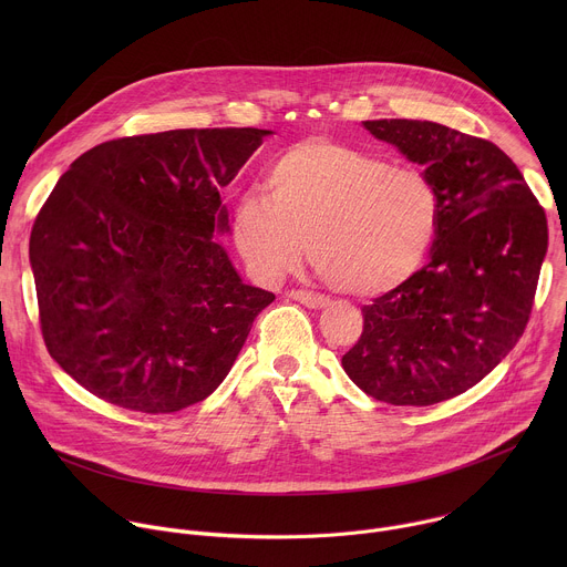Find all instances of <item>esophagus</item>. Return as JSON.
<instances>
[{
  "mask_svg": "<svg viewBox=\"0 0 567 567\" xmlns=\"http://www.w3.org/2000/svg\"><path fill=\"white\" fill-rule=\"evenodd\" d=\"M289 296L309 309H322L330 305V298L326 293H316V291H307V289H291Z\"/></svg>",
  "mask_w": 567,
  "mask_h": 567,
  "instance_id": "esophagus-1",
  "label": "esophagus"
}]
</instances>
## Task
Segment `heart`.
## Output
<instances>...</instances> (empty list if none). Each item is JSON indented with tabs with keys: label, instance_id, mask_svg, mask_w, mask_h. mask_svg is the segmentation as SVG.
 I'll use <instances>...</instances> for the list:
<instances>
[{
	"label": "heart",
	"instance_id": "heart-1",
	"mask_svg": "<svg viewBox=\"0 0 567 567\" xmlns=\"http://www.w3.org/2000/svg\"><path fill=\"white\" fill-rule=\"evenodd\" d=\"M267 190L241 195L233 213L235 249L265 282L296 271L311 247L334 289L383 293L422 267L440 226V195L424 171L322 136L282 150Z\"/></svg>",
	"mask_w": 567,
	"mask_h": 567
}]
</instances>
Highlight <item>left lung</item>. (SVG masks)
I'll list each match as a JSON object with an SVG mask.
<instances>
[{
    "label": "left lung",
    "mask_w": 567,
    "mask_h": 567,
    "mask_svg": "<svg viewBox=\"0 0 567 567\" xmlns=\"http://www.w3.org/2000/svg\"><path fill=\"white\" fill-rule=\"evenodd\" d=\"M422 164L440 195L426 267L365 305L343 370L392 406H431L473 388L518 343L547 254V217L492 141L431 121L363 123Z\"/></svg>",
    "instance_id": "1"
}]
</instances>
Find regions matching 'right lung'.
<instances>
[{
    "label": "right lung",
    "instance_id": "right-lung-1",
    "mask_svg": "<svg viewBox=\"0 0 567 567\" xmlns=\"http://www.w3.org/2000/svg\"><path fill=\"white\" fill-rule=\"evenodd\" d=\"M271 134L171 130L80 154L40 208L29 258L53 361L114 406L158 415L204 401L274 293L245 285L213 233L219 190Z\"/></svg>",
    "mask_w": 567,
    "mask_h": 567
}]
</instances>
